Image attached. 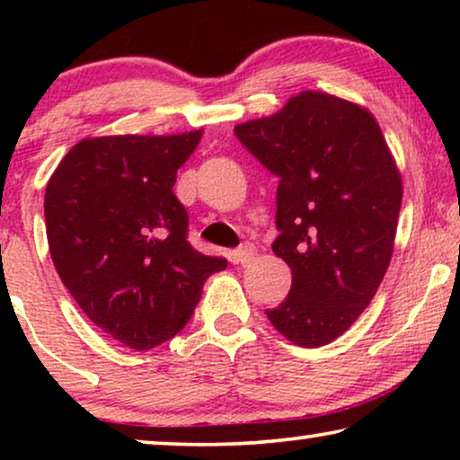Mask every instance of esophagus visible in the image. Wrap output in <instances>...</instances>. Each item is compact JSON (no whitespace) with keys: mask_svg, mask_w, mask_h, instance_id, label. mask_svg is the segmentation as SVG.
I'll use <instances>...</instances> for the list:
<instances>
[{"mask_svg":"<svg viewBox=\"0 0 460 460\" xmlns=\"http://www.w3.org/2000/svg\"><path fill=\"white\" fill-rule=\"evenodd\" d=\"M255 255H257L255 244L244 243V244H241V247L234 251V253H232V260H234V263H243V266H247V263H251V261L255 260Z\"/></svg>","mask_w":460,"mask_h":460,"instance_id":"obj_1","label":"esophagus"}]
</instances>
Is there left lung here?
I'll use <instances>...</instances> for the list:
<instances>
[{
    "mask_svg": "<svg viewBox=\"0 0 460 460\" xmlns=\"http://www.w3.org/2000/svg\"><path fill=\"white\" fill-rule=\"evenodd\" d=\"M234 134L280 180L272 251L293 285L266 316L301 348L335 341L375 297L394 253L402 178L379 123L348 100L301 92Z\"/></svg>",
    "mask_w": 460,
    "mask_h": 460,
    "instance_id": "1",
    "label": "left lung"
}]
</instances>
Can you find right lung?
<instances>
[{
	"label": "right lung",
	"instance_id": "1",
	"mask_svg": "<svg viewBox=\"0 0 460 460\" xmlns=\"http://www.w3.org/2000/svg\"><path fill=\"white\" fill-rule=\"evenodd\" d=\"M200 136L85 137L46 186L56 272L85 316L131 349L178 335L205 280L228 266L192 249L188 213L173 194Z\"/></svg>",
	"mask_w": 460,
	"mask_h": 460
}]
</instances>
